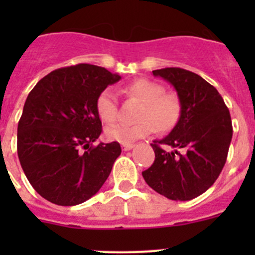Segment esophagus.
I'll list each match as a JSON object with an SVG mask.
<instances>
[{
	"label": "esophagus",
	"mask_w": 255,
	"mask_h": 255,
	"mask_svg": "<svg viewBox=\"0 0 255 255\" xmlns=\"http://www.w3.org/2000/svg\"><path fill=\"white\" fill-rule=\"evenodd\" d=\"M121 147H123V150H130L134 148V144H123Z\"/></svg>",
	"instance_id": "obj_1"
}]
</instances>
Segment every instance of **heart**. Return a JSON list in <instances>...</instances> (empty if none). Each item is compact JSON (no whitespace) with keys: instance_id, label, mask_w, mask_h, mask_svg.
Wrapping results in <instances>:
<instances>
[{"instance_id":"heart-1","label":"heart","mask_w":255,"mask_h":255,"mask_svg":"<svg viewBox=\"0 0 255 255\" xmlns=\"http://www.w3.org/2000/svg\"><path fill=\"white\" fill-rule=\"evenodd\" d=\"M129 97L141 102L139 111V124L124 125L117 124L107 128L106 138L110 141L121 144H131L132 141L152 134L154 129L166 132L173 129L181 116L182 105L176 93H166V89L159 83L148 79H138L124 88ZM96 112L101 121L112 124L119 114L117 96L112 88H106L96 100Z\"/></svg>"}]
</instances>
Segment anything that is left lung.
I'll list each match as a JSON object with an SVG mask.
<instances>
[{
    "label": "left lung",
    "instance_id": "left-lung-1",
    "mask_svg": "<svg viewBox=\"0 0 255 255\" xmlns=\"http://www.w3.org/2000/svg\"><path fill=\"white\" fill-rule=\"evenodd\" d=\"M167 80L182 105L179 123L162 140L150 144L155 159L143 171L148 185L171 200H190L208 190L226 163L233 124L213 85L180 67L153 71ZM170 146L172 151L164 148Z\"/></svg>",
    "mask_w": 255,
    "mask_h": 255
}]
</instances>
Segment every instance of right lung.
Masks as SVG:
<instances>
[{"mask_svg":"<svg viewBox=\"0 0 255 255\" xmlns=\"http://www.w3.org/2000/svg\"><path fill=\"white\" fill-rule=\"evenodd\" d=\"M120 75L89 64L61 67L29 93L17 125V155L40 197L76 206L93 197L121 154L120 144H92L102 132L98 94Z\"/></svg>","mask_w":255,"mask_h":255,"instance_id":"add662e5","label":"right lung"}]
</instances>
